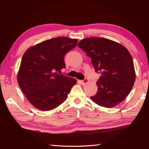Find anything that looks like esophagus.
<instances>
[{
  "mask_svg": "<svg viewBox=\"0 0 149 149\" xmlns=\"http://www.w3.org/2000/svg\"><path fill=\"white\" fill-rule=\"evenodd\" d=\"M88 81H89V80H88V79L86 78V79H85L83 80V81H82L81 82H82V83H83V84H86V83H87Z\"/></svg>",
  "mask_w": 149,
  "mask_h": 149,
  "instance_id": "1",
  "label": "esophagus"
}]
</instances>
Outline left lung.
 Returning a JSON list of instances; mask_svg holds the SVG:
<instances>
[{
    "label": "left lung",
    "instance_id": "left-lung-1",
    "mask_svg": "<svg viewBox=\"0 0 149 149\" xmlns=\"http://www.w3.org/2000/svg\"><path fill=\"white\" fill-rule=\"evenodd\" d=\"M78 47L91 59L95 70L100 76L97 81L93 102L102 107H115L131 92L136 74L133 60L128 50L119 43L104 38H88Z\"/></svg>",
    "mask_w": 149,
    "mask_h": 149
}]
</instances>
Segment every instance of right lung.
I'll use <instances>...</instances> for the list:
<instances>
[{
  "label": "right lung",
  "instance_id": "1",
  "mask_svg": "<svg viewBox=\"0 0 149 149\" xmlns=\"http://www.w3.org/2000/svg\"><path fill=\"white\" fill-rule=\"evenodd\" d=\"M77 39L58 37L29 47L22 57L18 84L32 105L50 111L64 102L75 79L60 75L65 68L64 56L77 45Z\"/></svg>",
  "mask_w": 149,
  "mask_h": 149
}]
</instances>
